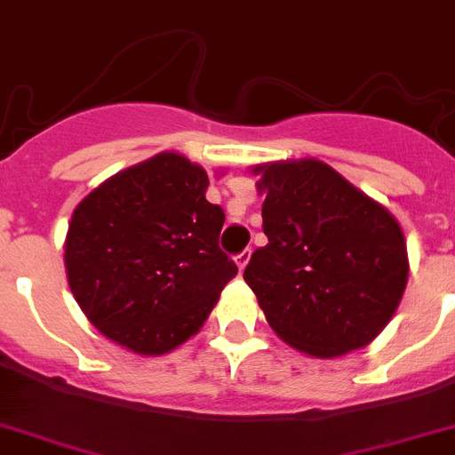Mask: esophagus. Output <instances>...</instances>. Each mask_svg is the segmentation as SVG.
<instances>
[{
    "mask_svg": "<svg viewBox=\"0 0 455 455\" xmlns=\"http://www.w3.org/2000/svg\"><path fill=\"white\" fill-rule=\"evenodd\" d=\"M249 258H251V249H244V251L237 253V256H235V262H237V267H240V271L244 269V267H247Z\"/></svg>",
    "mask_w": 455,
    "mask_h": 455,
    "instance_id": "1",
    "label": "esophagus"
}]
</instances>
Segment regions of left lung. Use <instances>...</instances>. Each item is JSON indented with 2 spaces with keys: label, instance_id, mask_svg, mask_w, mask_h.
Masks as SVG:
<instances>
[{
  "label": "left lung",
  "instance_id": "8db88e82",
  "mask_svg": "<svg viewBox=\"0 0 455 455\" xmlns=\"http://www.w3.org/2000/svg\"><path fill=\"white\" fill-rule=\"evenodd\" d=\"M262 231L244 280L271 330L312 356L371 343L409 278L404 233L393 215L323 161L256 168Z\"/></svg>",
  "mask_w": 455,
  "mask_h": 455
}]
</instances>
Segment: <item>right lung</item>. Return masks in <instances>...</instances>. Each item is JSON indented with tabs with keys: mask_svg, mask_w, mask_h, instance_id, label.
Returning a JSON list of instances; mask_svg holds the SVG:
<instances>
[{
	"mask_svg": "<svg viewBox=\"0 0 455 455\" xmlns=\"http://www.w3.org/2000/svg\"><path fill=\"white\" fill-rule=\"evenodd\" d=\"M208 175L175 152L127 168L71 215L65 265L76 300L100 332L161 355L208 318L237 267L220 249L224 211Z\"/></svg>",
	"mask_w": 455,
	"mask_h": 455,
	"instance_id": "add662e5",
	"label": "right lung"
}]
</instances>
